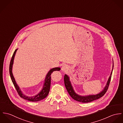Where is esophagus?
Returning a JSON list of instances; mask_svg holds the SVG:
<instances>
[{
    "label": "esophagus",
    "instance_id": "esophagus-1",
    "mask_svg": "<svg viewBox=\"0 0 123 123\" xmlns=\"http://www.w3.org/2000/svg\"><path fill=\"white\" fill-rule=\"evenodd\" d=\"M62 70L63 71H68V70H69V67L67 65H62V68H61Z\"/></svg>",
    "mask_w": 123,
    "mask_h": 123
}]
</instances>
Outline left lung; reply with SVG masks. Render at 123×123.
<instances>
[{"label":"left lung","instance_id":"8db88e82","mask_svg":"<svg viewBox=\"0 0 123 123\" xmlns=\"http://www.w3.org/2000/svg\"><path fill=\"white\" fill-rule=\"evenodd\" d=\"M113 67H114V62L113 60V67H112V71L108 79V80L106 82L105 87L101 91H100L99 93L96 95H88L86 96H81L77 94L74 91L73 88L71 85V82L70 80V77L67 74H65L64 77V84H65V87L66 88V89L68 92L69 93V95H70V97L74 100L82 103L90 102L101 98L102 96L104 95V94H105V92H106L108 88V86L110 82L111 78L112 71L113 70Z\"/></svg>","mask_w":123,"mask_h":123}]
</instances>
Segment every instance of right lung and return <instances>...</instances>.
<instances>
[{
    "label": "right lung",
    "instance_id": "add662e5",
    "mask_svg": "<svg viewBox=\"0 0 123 123\" xmlns=\"http://www.w3.org/2000/svg\"><path fill=\"white\" fill-rule=\"evenodd\" d=\"M18 49H17L14 53H13V55L12 56V57L11 58L10 65H9V73L10 75V77L11 79V80L12 81V82L15 86V87L16 88L18 93L19 95L20 96L21 98L25 99L27 100L30 101H39L40 100H41L44 98H45L48 95L49 92L50 91V86H51V74L53 73L54 71H59L61 70V68L59 67H56V68H53V69H51L50 70L48 71L47 73L46 77L44 80V84L43 87V88L40 91L39 93H38L37 95L34 96H27L23 94L21 90L18 86V84L17 83L15 78L13 76V73H12V68H13V65L14 63V60L15 58V56L16 55V52L18 50Z\"/></svg>",
    "mask_w": 123,
    "mask_h": 123
}]
</instances>
